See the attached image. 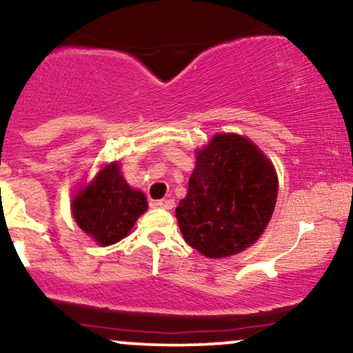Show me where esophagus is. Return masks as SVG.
I'll use <instances>...</instances> for the list:
<instances>
[{"instance_id":"obj_1","label":"esophagus","mask_w":353,"mask_h":353,"mask_svg":"<svg viewBox=\"0 0 353 353\" xmlns=\"http://www.w3.org/2000/svg\"><path fill=\"white\" fill-rule=\"evenodd\" d=\"M154 205L156 208H163L171 210L174 208V201L172 199H159V201H154Z\"/></svg>"}]
</instances>
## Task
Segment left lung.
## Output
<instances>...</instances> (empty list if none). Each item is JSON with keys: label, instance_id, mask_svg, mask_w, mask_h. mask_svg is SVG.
I'll return each mask as SVG.
<instances>
[{"label": "left lung", "instance_id": "1", "mask_svg": "<svg viewBox=\"0 0 353 353\" xmlns=\"http://www.w3.org/2000/svg\"><path fill=\"white\" fill-rule=\"evenodd\" d=\"M277 189L274 165L257 145L216 134L197 152L188 196L176 208L184 241L210 259L242 252L269 224Z\"/></svg>", "mask_w": 353, "mask_h": 353}]
</instances>
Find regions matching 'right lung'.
<instances>
[{"label": "right lung", "instance_id": "obj_1", "mask_svg": "<svg viewBox=\"0 0 353 353\" xmlns=\"http://www.w3.org/2000/svg\"><path fill=\"white\" fill-rule=\"evenodd\" d=\"M148 209L141 190H132L112 163L98 174L91 185L72 201V214L84 232L101 245H111L128 236L134 222Z\"/></svg>", "mask_w": 353, "mask_h": 353}]
</instances>
